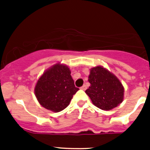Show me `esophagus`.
I'll return each instance as SVG.
<instances>
[{
	"mask_svg": "<svg viewBox=\"0 0 150 150\" xmlns=\"http://www.w3.org/2000/svg\"><path fill=\"white\" fill-rule=\"evenodd\" d=\"M80 88H81L82 90H86L87 88V87H86V85H83V86H82Z\"/></svg>",
	"mask_w": 150,
	"mask_h": 150,
	"instance_id": "esophagus-1",
	"label": "esophagus"
}]
</instances>
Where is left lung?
<instances>
[{
    "label": "left lung",
    "mask_w": 150,
    "mask_h": 150,
    "mask_svg": "<svg viewBox=\"0 0 150 150\" xmlns=\"http://www.w3.org/2000/svg\"><path fill=\"white\" fill-rule=\"evenodd\" d=\"M90 86L86 90L92 104L103 110L118 107L124 99V86L114 74L102 66L90 69Z\"/></svg>",
    "instance_id": "1"
}]
</instances>
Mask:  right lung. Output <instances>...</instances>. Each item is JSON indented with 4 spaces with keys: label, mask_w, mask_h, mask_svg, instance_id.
Listing matches in <instances>:
<instances>
[{
    "label": "right lung",
    "mask_w": 150,
    "mask_h": 150,
    "mask_svg": "<svg viewBox=\"0 0 150 150\" xmlns=\"http://www.w3.org/2000/svg\"><path fill=\"white\" fill-rule=\"evenodd\" d=\"M69 67L57 63L43 72L34 87L39 104L46 110L58 112L69 105L79 88L74 86Z\"/></svg>",
    "instance_id": "obj_1"
}]
</instances>
